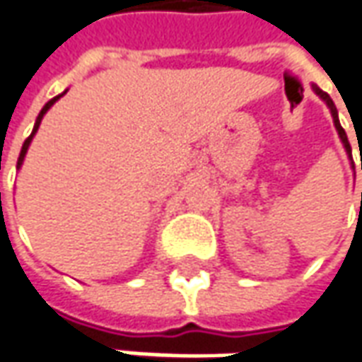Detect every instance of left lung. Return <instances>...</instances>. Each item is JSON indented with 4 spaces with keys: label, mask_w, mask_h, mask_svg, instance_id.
<instances>
[{
    "label": "left lung",
    "mask_w": 362,
    "mask_h": 362,
    "mask_svg": "<svg viewBox=\"0 0 362 362\" xmlns=\"http://www.w3.org/2000/svg\"><path fill=\"white\" fill-rule=\"evenodd\" d=\"M313 88H315L317 95H319V97L325 100L327 107L331 109V115H333V122H335L337 132H339V136H341V140H343V144H345L346 152H349V156H351V144H349V139H346L345 129H343V127H341V122H339V117H337V109H335V105H333V100H331V97L327 95L325 90H321V88H319V87H313ZM351 158H353V156H351ZM361 168H362V166H361Z\"/></svg>",
    "instance_id": "obj_1"
}]
</instances>
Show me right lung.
<instances>
[{
	"label": "right lung",
	"mask_w": 362,
	"mask_h": 362,
	"mask_svg": "<svg viewBox=\"0 0 362 362\" xmlns=\"http://www.w3.org/2000/svg\"><path fill=\"white\" fill-rule=\"evenodd\" d=\"M59 97H63V95H59ZM59 97L51 98V100L47 103L45 107L41 109V112H39V117H37V120H35V127H33V132H31V134H29V136H27V139H25V142H23V148H21V154H19V160H17V168H19V166L23 164V158H25V152H27V148H29V144H31V139L35 136V132H37V129H39V124H41V119H43V115H45L47 110L51 109V105H55V100H59Z\"/></svg>",
	"instance_id": "1"
}]
</instances>
